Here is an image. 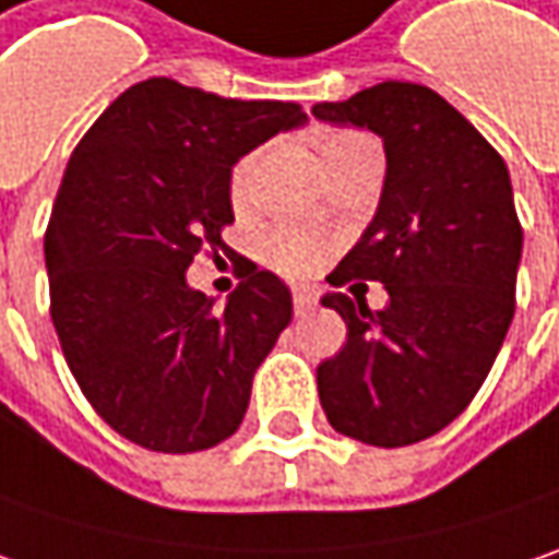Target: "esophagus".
Here are the masks:
<instances>
[{
    "mask_svg": "<svg viewBox=\"0 0 559 559\" xmlns=\"http://www.w3.org/2000/svg\"><path fill=\"white\" fill-rule=\"evenodd\" d=\"M309 309H316V297H312L309 290H297V294H294V312H297V316H306Z\"/></svg>",
    "mask_w": 559,
    "mask_h": 559,
    "instance_id": "1",
    "label": "esophagus"
}]
</instances>
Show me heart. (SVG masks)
<instances>
[{
    "label": "heart",
    "instance_id": "b5f03b06",
    "mask_svg": "<svg viewBox=\"0 0 559 559\" xmlns=\"http://www.w3.org/2000/svg\"><path fill=\"white\" fill-rule=\"evenodd\" d=\"M362 143H369V136L334 134L325 140L322 156H325V162H334V158L353 153V150L362 146ZM259 158H262V150L247 153V156L240 158L231 168L234 206H243V203L250 200ZM322 253H325V247H322L312 234L297 231V228H278V231L262 237V255L269 259V265H275L281 275H290V278H304V275H309V272L322 262Z\"/></svg>",
    "mask_w": 559,
    "mask_h": 559
}]
</instances>
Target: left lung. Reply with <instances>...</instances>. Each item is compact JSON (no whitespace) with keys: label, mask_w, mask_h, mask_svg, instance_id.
I'll use <instances>...</instances> for the list:
<instances>
[{"label":"left lung","mask_w":559,"mask_h":559,"mask_svg":"<svg viewBox=\"0 0 559 559\" xmlns=\"http://www.w3.org/2000/svg\"><path fill=\"white\" fill-rule=\"evenodd\" d=\"M331 124L381 136L376 218L328 275L381 281L391 304L325 294L347 344L316 372L334 431L372 448L438 435L478 394L516 312L522 225L498 150L435 90L409 81L316 103Z\"/></svg>","instance_id":"obj_1"}]
</instances>
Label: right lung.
I'll use <instances>...</instances> for the list:
<instances>
[{
    "mask_svg": "<svg viewBox=\"0 0 559 559\" xmlns=\"http://www.w3.org/2000/svg\"><path fill=\"white\" fill-rule=\"evenodd\" d=\"M300 124L297 103L150 78L68 158L46 228L49 312L71 376L121 438L197 453L243 423L255 369L294 316L290 290L237 255L222 309L183 272L228 250L234 162Z\"/></svg>",
    "mask_w": 559,
    "mask_h": 559,
    "instance_id": "right-lung-1",
    "label": "right lung"
}]
</instances>
